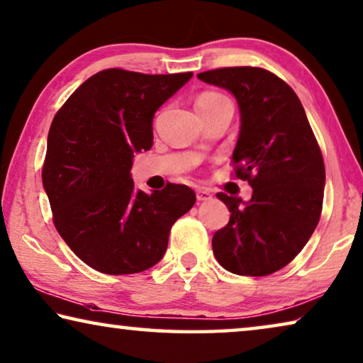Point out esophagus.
Returning a JSON list of instances; mask_svg holds the SVG:
<instances>
[{
    "label": "esophagus",
    "instance_id": "1",
    "mask_svg": "<svg viewBox=\"0 0 363 363\" xmlns=\"http://www.w3.org/2000/svg\"><path fill=\"white\" fill-rule=\"evenodd\" d=\"M213 195L208 189H197V200L199 202H206V200H211Z\"/></svg>",
    "mask_w": 363,
    "mask_h": 363
}]
</instances>
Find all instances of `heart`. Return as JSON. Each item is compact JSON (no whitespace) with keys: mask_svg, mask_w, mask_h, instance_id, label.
I'll use <instances>...</instances> for the list:
<instances>
[{"mask_svg":"<svg viewBox=\"0 0 363 363\" xmlns=\"http://www.w3.org/2000/svg\"><path fill=\"white\" fill-rule=\"evenodd\" d=\"M221 96L223 95L215 94V91H203V94H200L197 96V100H195V108L210 105V103H213V101L218 100V99H221Z\"/></svg>","mask_w":363,"mask_h":363,"instance_id":"obj_1","label":"heart"}]
</instances>
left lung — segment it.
Segmentation results:
<instances>
[{
  "label": "left lung",
  "mask_w": 363,
  "mask_h": 363,
  "mask_svg": "<svg viewBox=\"0 0 363 363\" xmlns=\"http://www.w3.org/2000/svg\"><path fill=\"white\" fill-rule=\"evenodd\" d=\"M231 91L240 108L234 176L254 189L249 202L220 192L229 223L213 235L218 263L240 276L284 268L308 242L323 208L325 163L296 91L263 67L200 72Z\"/></svg>",
  "instance_id": "1"
}]
</instances>
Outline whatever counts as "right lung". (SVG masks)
<instances>
[{"label":"right lung","mask_w":363,"mask_h":363,"mask_svg":"<svg viewBox=\"0 0 363 363\" xmlns=\"http://www.w3.org/2000/svg\"><path fill=\"white\" fill-rule=\"evenodd\" d=\"M192 72L142 74L105 69L60 108L42 169L56 231L90 268L132 274L163 258L172 224L192 208L184 184L135 191V152L150 150L155 111Z\"/></svg>","instance_id":"right-lung-1"}]
</instances>
